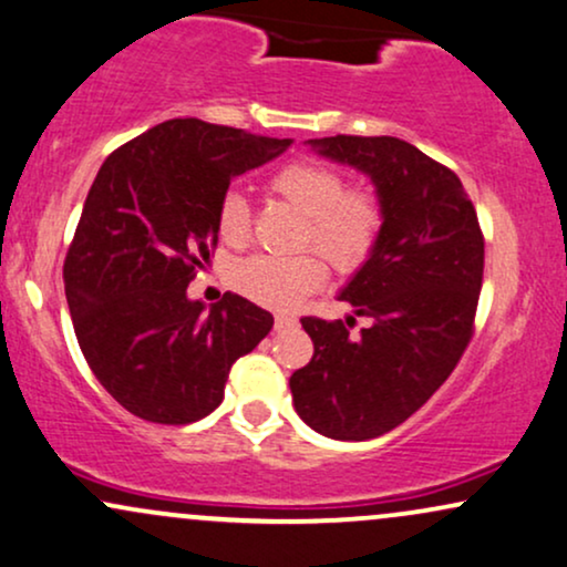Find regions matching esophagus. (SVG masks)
<instances>
[{"label": "esophagus", "mask_w": 567, "mask_h": 567, "mask_svg": "<svg viewBox=\"0 0 567 567\" xmlns=\"http://www.w3.org/2000/svg\"><path fill=\"white\" fill-rule=\"evenodd\" d=\"M291 326H297V318L295 316H276V331L291 329Z\"/></svg>", "instance_id": "34e87169"}]
</instances>
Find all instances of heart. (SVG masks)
<instances>
[{
  "label": "heart",
  "instance_id": "obj_1",
  "mask_svg": "<svg viewBox=\"0 0 567 567\" xmlns=\"http://www.w3.org/2000/svg\"><path fill=\"white\" fill-rule=\"evenodd\" d=\"M270 190L302 215L299 244L318 246L339 270H355L371 257L382 233V202L371 188H344V175L312 158L289 162L270 177ZM217 236L241 246L251 233V212L238 190L217 204ZM236 291L265 308L289 310L326 281V262L316 251L291 257L257 255L241 259L230 272Z\"/></svg>",
  "mask_w": 567,
  "mask_h": 567
}]
</instances>
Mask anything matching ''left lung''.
Instances as JSON below:
<instances>
[{"mask_svg": "<svg viewBox=\"0 0 567 567\" xmlns=\"http://www.w3.org/2000/svg\"><path fill=\"white\" fill-rule=\"evenodd\" d=\"M374 183L379 241L339 291L355 318H302L312 358L289 379L299 419L334 441L395 430L430 401L472 339L483 286V233L462 179L398 137L308 140Z\"/></svg>", "mask_w": 567, "mask_h": 567, "instance_id": "8db88e82", "label": "left lung"}]
</instances>
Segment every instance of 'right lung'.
<instances>
[{"label":"right lung","mask_w":567,"mask_h":567,"mask_svg":"<svg viewBox=\"0 0 567 567\" xmlns=\"http://www.w3.org/2000/svg\"><path fill=\"white\" fill-rule=\"evenodd\" d=\"M289 145L172 118L100 166L65 255V299L92 374L130 414L198 422L223 403L230 365L268 337V310L230 291L206 310L188 284L217 246L230 179Z\"/></svg>","instance_id":"1"}]
</instances>
